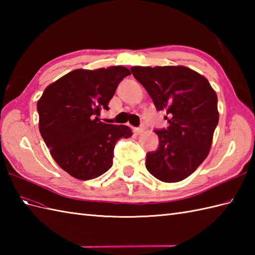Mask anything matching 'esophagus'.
<instances>
[{
    "mask_svg": "<svg viewBox=\"0 0 255 255\" xmlns=\"http://www.w3.org/2000/svg\"><path fill=\"white\" fill-rule=\"evenodd\" d=\"M133 131H134V133L140 134V133H141V132L143 131V127H136V128H133Z\"/></svg>",
    "mask_w": 255,
    "mask_h": 255,
    "instance_id": "1",
    "label": "esophagus"
}]
</instances>
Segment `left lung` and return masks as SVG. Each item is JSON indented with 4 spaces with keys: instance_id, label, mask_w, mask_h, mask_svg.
Instances as JSON below:
<instances>
[{
    "instance_id": "1",
    "label": "left lung",
    "mask_w": 255,
    "mask_h": 255,
    "mask_svg": "<svg viewBox=\"0 0 255 255\" xmlns=\"http://www.w3.org/2000/svg\"><path fill=\"white\" fill-rule=\"evenodd\" d=\"M130 71L169 123L154 130L159 147L145 154V167L162 182H180L209 153L219 121L217 94L207 79L186 67H132Z\"/></svg>"
}]
</instances>
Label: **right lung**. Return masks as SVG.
<instances>
[{
    "label": "right lung",
    "mask_w": 255,
    "mask_h": 255,
    "mask_svg": "<svg viewBox=\"0 0 255 255\" xmlns=\"http://www.w3.org/2000/svg\"><path fill=\"white\" fill-rule=\"evenodd\" d=\"M129 74L119 66L74 70L47 86L38 101L41 137L53 160L71 176L86 181L104 174L113 164L116 142L132 134L128 126L99 118Z\"/></svg>",
    "instance_id": "right-lung-1"
}]
</instances>
